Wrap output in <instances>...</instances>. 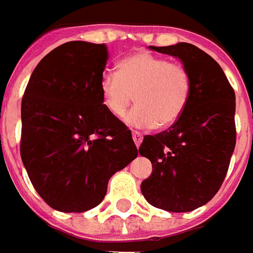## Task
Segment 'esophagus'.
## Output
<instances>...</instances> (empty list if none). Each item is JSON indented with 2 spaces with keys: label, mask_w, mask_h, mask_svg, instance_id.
I'll return each instance as SVG.
<instances>
[{
  "label": "esophagus",
  "mask_w": 253,
  "mask_h": 253,
  "mask_svg": "<svg viewBox=\"0 0 253 253\" xmlns=\"http://www.w3.org/2000/svg\"><path fill=\"white\" fill-rule=\"evenodd\" d=\"M132 138H133V142H135V145H136V146H139V145L142 143V139H143V135H142L141 132L133 131V132H132Z\"/></svg>",
  "instance_id": "34e87169"
}]
</instances>
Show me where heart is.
<instances>
[{
	"label": "heart",
	"instance_id": "heart-1",
	"mask_svg": "<svg viewBox=\"0 0 253 253\" xmlns=\"http://www.w3.org/2000/svg\"><path fill=\"white\" fill-rule=\"evenodd\" d=\"M100 95L105 108L122 118L133 101L138 105L125 121L135 128L170 126L184 112L193 91V77L186 64L139 52L122 59L118 72H104Z\"/></svg>",
	"mask_w": 253,
	"mask_h": 253
}]
</instances>
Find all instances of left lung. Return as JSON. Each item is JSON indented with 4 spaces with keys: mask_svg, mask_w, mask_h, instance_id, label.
<instances>
[{
    "mask_svg": "<svg viewBox=\"0 0 253 253\" xmlns=\"http://www.w3.org/2000/svg\"><path fill=\"white\" fill-rule=\"evenodd\" d=\"M179 57L193 77L184 112L169 129L145 135L141 156L152 174L141 184L146 201L170 212H187L207 204L227 176L237 142L235 92L210 54L190 43L151 46Z\"/></svg>",
    "mask_w": 253,
    "mask_h": 253,
    "instance_id": "1",
    "label": "left lung"
}]
</instances>
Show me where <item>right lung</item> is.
Listing matches in <instances>:
<instances>
[{"label": "right lung", "instance_id": "right-lung-1", "mask_svg": "<svg viewBox=\"0 0 253 253\" xmlns=\"http://www.w3.org/2000/svg\"><path fill=\"white\" fill-rule=\"evenodd\" d=\"M107 60L104 43L67 42L39 62L25 88L21 158L38 194L62 212L97 207L112 174L138 156L131 129L102 104Z\"/></svg>", "mask_w": 253, "mask_h": 253}]
</instances>
